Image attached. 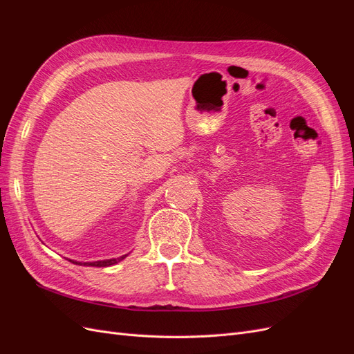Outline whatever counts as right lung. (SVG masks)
<instances>
[{
	"label": "right lung",
	"instance_id": "right-lung-1",
	"mask_svg": "<svg viewBox=\"0 0 354 354\" xmlns=\"http://www.w3.org/2000/svg\"><path fill=\"white\" fill-rule=\"evenodd\" d=\"M127 257V254L125 255H122V257H118V259H111V260H100V261H93V263H80V261H73V260H69V261H72L73 264H80V266H93V267H108V266H113V264H116V263H120L121 260H124Z\"/></svg>",
	"mask_w": 354,
	"mask_h": 354
}]
</instances>
